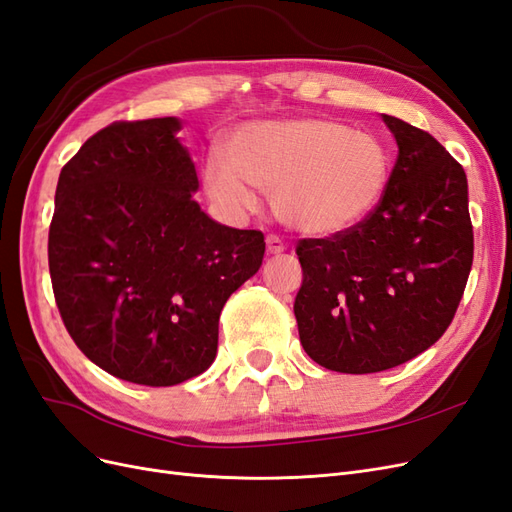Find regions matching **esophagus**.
<instances>
[{
	"instance_id": "obj_1",
	"label": "esophagus",
	"mask_w": 512,
	"mask_h": 512,
	"mask_svg": "<svg viewBox=\"0 0 512 512\" xmlns=\"http://www.w3.org/2000/svg\"><path fill=\"white\" fill-rule=\"evenodd\" d=\"M284 250H286V245L280 237H275V235L267 237V254H282Z\"/></svg>"
}]
</instances>
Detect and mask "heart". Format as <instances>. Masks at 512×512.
I'll return each instance as SVG.
<instances>
[{"label": "heart", "instance_id": "obj_1", "mask_svg": "<svg viewBox=\"0 0 512 512\" xmlns=\"http://www.w3.org/2000/svg\"><path fill=\"white\" fill-rule=\"evenodd\" d=\"M391 175L389 149L376 134L346 123L299 117L252 123L230 141V158L213 153L203 181L209 198L228 215L271 194L275 218L312 237L354 228L378 207Z\"/></svg>", "mask_w": 512, "mask_h": 512}]
</instances>
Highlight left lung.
<instances>
[{
  "mask_svg": "<svg viewBox=\"0 0 512 512\" xmlns=\"http://www.w3.org/2000/svg\"><path fill=\"white\" fill-rule=\"evenodd\" d=\"M382 119L399 153L378 207L339 235L297 243L301 346L342 374H376L436 344L474 258L466 170L429 132Z\"/></svg>",
  "mask_w": 512,
  "mask_h": 512,
  "instance_id": "left-lung-1",
  "label": "left lung"
}]
</instances>
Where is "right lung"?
Here are the masks:
<instances>
[{"mask_svg": "<svg viewBox=\"0 0 512 512\" xmlns=\"http://www.w3.org/2000/svg\"><path fill=\"white\" fill-rule=\"evenodd\" d=\"M177 117L115 121L61 168L49 271L74 344L108 374L173 386L213 363L222 307L265 235L213 222Z\"/></svg>", "mask_w": 512, "mask_h": 512, "instance_id": "add662e5", "label": "right lung"}]
</instances>
